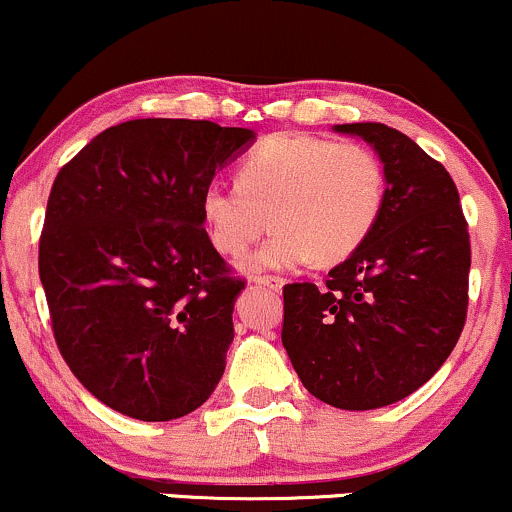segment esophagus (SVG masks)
Instances as JSON below:
<instances>
[{
	"mask_svg": "<svg viewBox=\"0 0 512 512\" xmlns=\"http://www.w3.org/2000/svg\"><path fill=\"white\" fill-rule=\"evenodd\" d=\"M256 283L263 287H271V290H280V287H283V278H278V275H258Z\"/></svg>",
	"mask_w": 512,
	"mask_h": 512,
	"instance_id": "1",
	"label": "esophagus"
}]
</instances>
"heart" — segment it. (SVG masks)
I'll return each mask as SVG.
<instances>
[{
  "mask_svg": "<svg viewBox=\"0 0 512 512\" xmlns=\"http://www.w3.org/2000/svg\"><path fill=\"white\" fill-rule=\"evenodd\" d=\"M387 198L384 166L370 147L278 132L251 147L237 181H212L200 195L208 237L220 254L241 256L273 234L241 266L246 273L295 271L317 258L346 261L370 239Z\"/></svg>",
  "mask_w": 512,
  "mask_h": 512,
  "instance_id": "heart-1",
  "label": "heart"
}]
</instances>
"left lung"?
Here are the masks:
<instances>
[{
  "instance_id": "obj_1",
  "label": "left lung",
  "mask_w": 512,
  "mask_h": 512,
  "mask_svg": "<svg viewBox=\"0 0 512 512\" xmlns=\"http://www.w3.org/2000/svg\"><path fill=\"white\" fill-rule=\"evenodd\" d=\"M336 132L375 147L387 198L370 239L324 285L283 287V346L309 394L370 411L423 387L457 346L472 246L455 181L411 137L382 123Z\"/></svg>"
}]
</instances>
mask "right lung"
Masks as SVG:
<instances>
[{
  "mask_svg": "<svg viewBox=\"0 0 512 512\" xmlns=\"http://www.w3.org/2000/svg\"><path fill=\"white\" fill-rule=\"evenodd\" d=\"M251 142L210 120L140 118L57 171L40 283L62 358L113 411L174 421L215 392L246 280L212 246L200 195Z\"/></svg>",
  "mask_w": 512,
  "mask_h": 512,
  "instance_id": "right-lung-1",
  "label": "right lung"
}]
</instances>
